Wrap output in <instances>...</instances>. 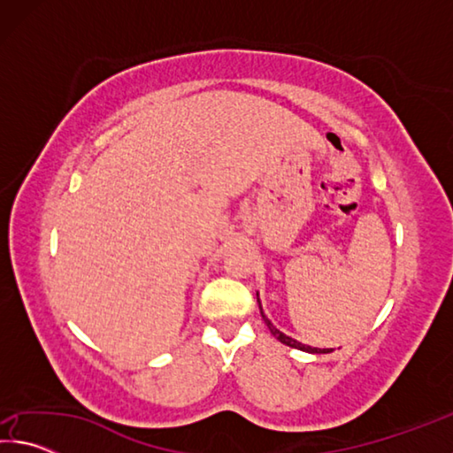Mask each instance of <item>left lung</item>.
<instances>
[{
    "label": "left lung",
    "mask_w": 453,
    "mask_h": 453,
    "mask_svg": "<svg viewBox=\"0 0 453 453\" xmlns=\"http://www.w3.org/2000/svg\"><path fill=\"white\" fill-rule=\"evenodd\" d=\"M257 303H259V297H257ZM259 310H262V305H259ZM262 318H264V321H265V326L270 327V332H272V335L273 337H278V340L281 342V343H286V346H289V348H296V349H302V351H310V354H329V351H334V349H319V348H311V346H303V343H300V342H296V340H291L289 335H286V334H281L278 327H275L270 319H267L265 316H264V311H262Z\"/></svg>",
    "instance_id": "left-lung-1"
}]
</instances>
